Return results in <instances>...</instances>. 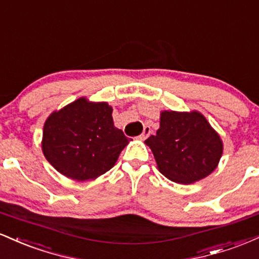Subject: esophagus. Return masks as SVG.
Masks as SVG:
<instances>
[{
  "mask_svg": "<svg viewBox=\"0 0 259 259\" xmlns=\"http://www.w3.org/2000/svg\"><path fill=\"white\" fill-rule=\"evenodd\" d=\"M150 134H151V127L150 126H145L144 132H142L141 135H140V139H141V140L147 139L148 136H150Z\"/></svg>",
  "mask_w": 259,
  "mask_h": 259,
  "instance_id": "esophagus-1",
  "label": "esophagus"
}]
</instances>
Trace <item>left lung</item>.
Listing matches in <instances>:
<instances>
[{
	"label": "left lung",
	"instance_id": "obj_1",
	"mask_svg": "<svg viewBox=\"0 0 259 259\" xmlns=\"http://www.w3.org/2000/svg\"><path fill=\"white\" fill-rule=\"evenodd\" d=\"M145 144L152 150L160 173L178 184L206 178L223 153L221 138L198 112H162L159 129Z\"/></svg>",
	"mask_w": 259,
	"mask_h": 259
}]
</instances>
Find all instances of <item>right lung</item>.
<instances>
[{"instance_id":"obj_1","label":"right lung","mask_w":259,"mask_h":259,"mask_svg":"<svg viewBox=\"0 0 259 259\" xmlns=\"http://www.w3.org/2000/svg\"><path fill=\"white\" fill-rule=\"evenodd\" d=\"M129 140L113 124L108 103L79 99L53 112L44 126L42 151L55 169L70 179H96L108 171Z\"/></svg>"}]
</instances>
